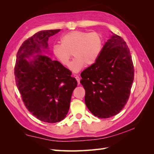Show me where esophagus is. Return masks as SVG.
Returning a JSON list of instances; mask_svg holds the SVG:
<instances>
[{"instance_id": "1", "label": "esophagus", "mask_w": 154, "mask_h": 154, "mask_svg": "<svg viewBox=\"0 0 154 154\" xmlns=\"http://www.w3.org/2000/svg\"><path fill=\"white\" fill-rule=\"evenodd\" d=\"M75 78L76 79L77 82H78V84L79 85V84H80V78L79 77L78 75H76V76H75Z\"/></svg>"}]
</instances>
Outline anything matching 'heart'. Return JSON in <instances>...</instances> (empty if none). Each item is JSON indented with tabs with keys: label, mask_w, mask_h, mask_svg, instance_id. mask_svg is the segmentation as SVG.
<instances>
[{
	"label": "heart",
	"mask_w": 154,
	"mask_h": 154,
	"mask_svg": "<svg viewBox=\"0 0 154 154\" xmlns=\"http://www.w3.org/2000/svg\"><path fill=\"white\" fill-rule=\"evenodd\" d=\"M61 44H54L52 48L54 57L63 66H69L71 53L74 58L70 65L71 71H80L85 65L94 63L101 54L103 47V36L98 32H88L72 31L60 38Z\"/></svg>",
	"instance_id": "1"
}]
</instances>
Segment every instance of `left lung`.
<instances>
[{
	"label": "left lung",
	"instance_id": "obj_1",
	"mask_svg": "<svg viewBox=\"0 0 154 154\" xmlns=\"http://www.w3.org/2000/svg\"><path fill=\"white\" fill-rule=\"evenodd\" d=\"M97 61L81 73L85 102L96 117L118 114L129 98L134 70L130 50L122 37L113 32Z\"/></svg>",
	"mask_w": 154,
	"mask_h": 154
}]
</instances>
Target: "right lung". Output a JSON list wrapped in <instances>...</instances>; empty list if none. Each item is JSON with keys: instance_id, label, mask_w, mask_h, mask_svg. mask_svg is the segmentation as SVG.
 I'll return each instance as SVG.
<instances>
[{"instance_id": "right-lung-1", "label": "right lung", "mask_w": 154, "mask_h": 154, "mask_svg": "<svg viewBox=\"0 0 154 154\" xmlns=\"http://www.w3.org/2000/svg\"><path fill=\"white\" fill-rule=\"evenodd\" d=\"M60 29L36 32L18 51L15 67L16 85L28 110L37 119L54 123L68 112L77 81L71 72L57 60L46 56L48 40ZM34 54L32 59L26 60Z\"/></svg>"}]
</instances>
